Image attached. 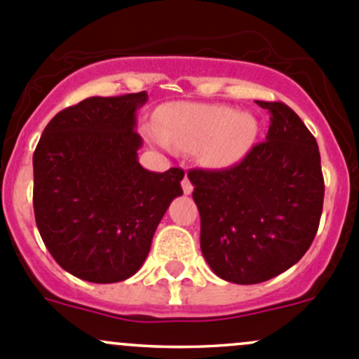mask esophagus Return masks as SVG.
Instances as JSON below:
<instances>
[{
    "label": "esophagus",
    "instance_id": "1",
    "mask_svg": "<svg viewBox=\"0 0 359 359\" xmlns=\"http://www.w3.org/2000/svg\"><path fill=\"white\" fill-rule=\"evenodd\" d=\"M182 191H184V194L193 193V184H191V180L187 179V177H184V180H182Z\"/></svg>",
    "mask_w": 359,
    "mask_h": 359
}]
</instances>
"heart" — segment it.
<instances>
[{
	"label": "heart",
	"instance_id": "1",
	"mask_svg": "<svg viewBox=\"0 0 359 359\" xmlns=\"http://www.w3.org/2000/svg\"><path fill=\"white\" fill-rule=\"evenodd\" d=\"M259 123L250 112L222 104H172L159 114V137L170 147L200 151L203 163L224 168L240 161L255 142Z\"/></svg>",
	"mask_w": 359,
	"mask_h": 359
}]
</instances>
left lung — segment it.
<instances>
[{"label": "left lung", "mask_w": 359, "mask_h": 359, "mask_svg": "<svg viewBox=\"0 0 359 359\" xmlns=\"http://www.w3.org/2000/svg\"><path fill=\"white\" fill-rule=\"evenodd\" d=\"M257 104L271 112L266 140L229 168L187 172L203 257L217 276L238 285L262 283L302 259L325 196L313 133L287 104Z\"/></svg>", "instance_id": "left-lung-1"}]
</instances>
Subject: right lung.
Listing matches in <instances>:
<instances>
[{
    "label": "right lung",
    "mask_w": 359,
    "mask_h": 359,
    "mask_svg": "<svg viewBox=\"0 0 359 359\" xmlns=\"http://www.w3.org/2000/svg\"><path fill=\"white\" fill-rule=\"evenodd\" d=\"M146 92L90 97L57 112L32 156L36 226L62 269L92 283L133 276L159 220L182 194V168H142L135 112Z\"/></svg>",
    "instance_id": "1"
}]
</instances>
